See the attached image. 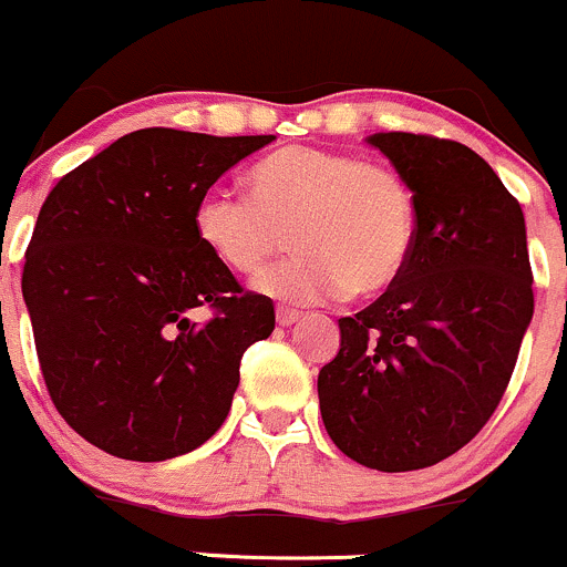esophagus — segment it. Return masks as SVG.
<instances>
[{
	"label": "esophagus",
	"instance_id": "obj_1",
	"mask_svg": "<svg viewBox=\"0 0 567 567\" xmlns=\"http://www.w3.org/2000/svg\"><path fill=\"white\" fill-rule=\"evenodd\" d=\"M301 318L299 310H290V307H277V323L279 326H293Z\"/></svg>",
	"mask_w": 567,
	"mask_h": 567
}]
</instances>
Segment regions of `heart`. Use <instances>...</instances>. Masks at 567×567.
I'll return each instance as SVG.
<instances>
[{"mask_svg": "<svg viewBox=\"0 0 567 567\" xmlns=\"http://www.w3.org/2000/svg\"><path fill=\"white\" fill-rule=\"evenodd\" d=\"M247 197L210 188L194 205L199 247L233 274H255L290 225L296 255L255 279L290 305L384 293L403 277L416 241V203L403 175L351 153L288 145L255 162Z\"/></svg>", "mask_w": 567, "mask_h": 567, "instance_id": "b5f03b06", "label": "heart"}]
</instances>
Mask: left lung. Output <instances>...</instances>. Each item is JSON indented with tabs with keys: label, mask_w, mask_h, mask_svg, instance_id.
Here are the masks:
<instances>
[{
	"label": "left lung",
	"mask_w": 567,
	"mask_h": 567,
	"mask_svg": "<svg viewBox=\"0 0 567 567\" xmlns=\"http://www.w3.org/2000/svg\"><path fill=\"white\" fill-rule=\"evenodd\" d=\"M416 203L403 277L353 318L318 373L331 442L379 472H414L472 442L511 384L535 296L524 210L472 147L373 134Z\"/></svg>",
	"instance_id": "8db88e82"
}]
</instances>
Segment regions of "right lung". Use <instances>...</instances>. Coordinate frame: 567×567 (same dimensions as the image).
I'll list each match as a JSON object with an SVG mask.
<instances>
[{
    "instance_id": "add662e5",
    "label": "right lung",
    "mask_w": 567,
    "mask_h": 567,
    "mask_svg": "<svg viewBox=\"0 0 567 567\" xmlns=\"http://www.w3.org/2000/svg\"><path fill=\"white\" fill-rule=\"evenodd\" d=\"M271 140L131 131L45 197L21 290L51 403L104 453L151 463L208 442L244 351L274 331L271 299L244 290L192 227L197 199Z\"/></svg>"
}]
</instances>
